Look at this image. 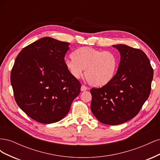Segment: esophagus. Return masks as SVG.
Segmentation results:
<instances>
[{
	"instance_id": "1",
	"label": "esophagus",
	"mask_w": 160,
	"mask_h": 160,
	"mask_svg": "<svg viewBox=\"0 0 160 160\" xmlns=\"http://www.w3.org/2000/svg\"><path fill=\"white\" fill-rule=\"evenodd\" d=\"M88 87H86V86H85V85H81V91H86V90H88Z\"/></svg>"
}]
</instances>
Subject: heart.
I'll list each match as a JSON object with an SVG mask.
<instances>
[{
  "instance_id": "1",
  "label": "heart",
  "mask_w": 160,
  "mask_h": 160,
  "mask_svg": "<svg viewBox=\"0 0 160 160\" xmlns=\"http://www.w3.org/2000/svg\"><path fill=\"white\" fill-rule=\"evenodd\" d=\"M69 73L78 79L83 74L89 84L103 87L109 84L116 74L118 57L113 52L102 51L89 47H83L72 53V58L65 62Z\"/></svg>"
}]
</instances>
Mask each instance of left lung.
Returning <instances> with one entry per match:
<instances>
[{
	"label": "left lung",
	"mask_w": 160,
	"mask_h": 160,
	"mask_svg": "<svg viewBox=\"0 0 160 160\" xmlns=\"http://www.w3.org/2000/svg\"><path fill=\"white\" fill-rule=\"evenodd\" d=\"M121 55L110 83L92 88L91 109L101 123L119 125L136 116L149 98L153 70L145 52L125 45H113Z\"/></svg>",
	"instance_id": "8db88e82"
}]
</instances>
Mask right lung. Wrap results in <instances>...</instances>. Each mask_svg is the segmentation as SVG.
<instances>
[{
  "label": "right lung",
  "mask_w": 160,
  "mask_h": 160,
  "mask_svg": "<svg viewBox=\"0 0 160 160\" xmlns=\"http://www.w3.org/2000/svg\"><path fill=\"white\" fill-rule=\"evenodd\" d=\"M69 43L43 37L23 48L11 71V83L17 105L31 119L49 124L68 113L81 83L67 69Z\"/></svg>",
  "instance_id": "obj_1"
}]
</instances>
